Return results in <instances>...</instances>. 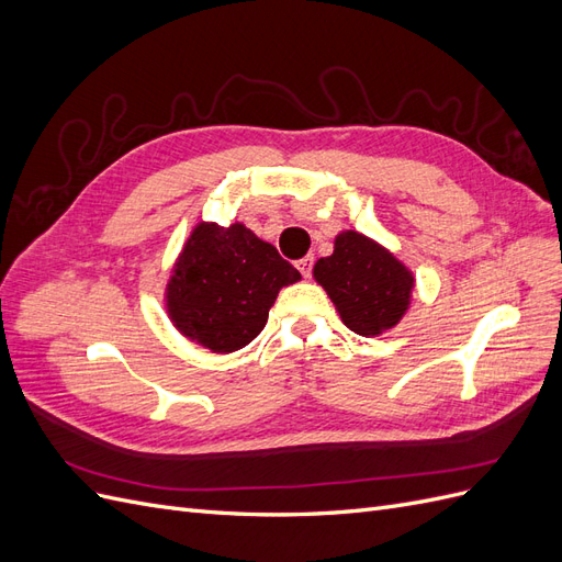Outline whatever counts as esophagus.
Masks as SVG:
<instances>
[{"label":"esophagus","mask_w":562,"mask_h":562,"mask_svg":"<svg viewBox=\"0 0 562 562\" xmlns=\"http://www.w3.org/2000/svg\"><path fill=\"white\" fill-rule=\"evenodd\" d=\"M312 267H314V255H307V258L297 260V269H300V274H302L304 279L312 277Z\"/></svg>","instance_id":"esophagus-1"}]
</instances>
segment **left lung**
Listing matches in <instances>:
<instances>
[{"label": "left lung", "mask_w": 562, "mask_h": 562, "mask_svg": "<svg viewBox=\"0 0 562 562\" xmlns=\"http://www.w3.org/2000/svg\"><path fill=\"white\" fill-rule=\"evenodd\" d=\"M314 279L356 335L378 337L398 326L411 310L413 271L361 232H339L333 255L314 265Z\"/></svg>", "instance_id": "left-lung-1"}]
</instances>
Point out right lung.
<instances>
[{
    "label": "right lung",
    "instance_id": "add662e5",
    "mask_svg": "<svg viewBox=\"0 0 562 562\" xmlns=\"http://www.w3.org/2000/svg\"><path fill=\"white\" fill-rule=\"evenodd\" d=\"M300 279L244 223H199L168 277L166 314L187 339L213 353H232L262 333L281 288Z\"/></svg>",
    "mask_w": 562,
    "mask_h": 562
}]
</instances>
